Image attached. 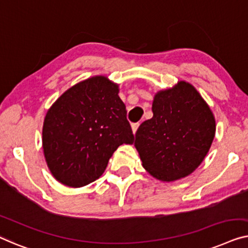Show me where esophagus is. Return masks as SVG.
<instances>
[{"label":"esophagus","instance_id":"obj_1","mask_svg":"<svg viewBox=\"0 0 248 248\" xmlns=\"http://www.w3.org/2000/svg\"><path fill=\"white\" fill-rule=\"evenodd\" d=\"M139 123H136V124H132V125H131V129H132V132H134V134H136V131H137V129H138V127H139Z\"/></svg>","mask_w":248,"mask_h":248}]
</instances>
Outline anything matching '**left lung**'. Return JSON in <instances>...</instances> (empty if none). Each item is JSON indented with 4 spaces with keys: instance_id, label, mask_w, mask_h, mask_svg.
Instances as JSON below:
<instances>
[{
    "instance_id": "8db88e82",
    "label": "left lung",
    "mask_w": 248,
    "mask_h": 248,
    "mask_svg": "<svg viewBox=\"0 0 248 248\" xmlns=\"http://www.w3.org/2000/svg\"><path fill=\"white\" fill-rule=\"evenodd\" d=\"M152 119L135 138L142 166L155 179L172 182L190 175L208 154L216 134L214 113L190 83L156 93Z\"/></svg>"
}]
</instances>
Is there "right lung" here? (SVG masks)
I'll return each mask as SVG.
<instances>
[{
  "label": "right lung",
  "mask_w": 248,
  "mask_h": 248,
  "mask_svg": "<svg viewBox=\"0 0 248 248\" xmlns=\"http://www.w3.org/2000/svg\"><path fill=\"white\" fill-rule=\"evenodd\" d=\"M119 86L93 76L72 86L47 111L43 148L47 165L59 182L84 186L102 175L123 144H132L130 124Z\"/></svg>",
  "instance_id": "right-lung-1"
}]
</instances>
